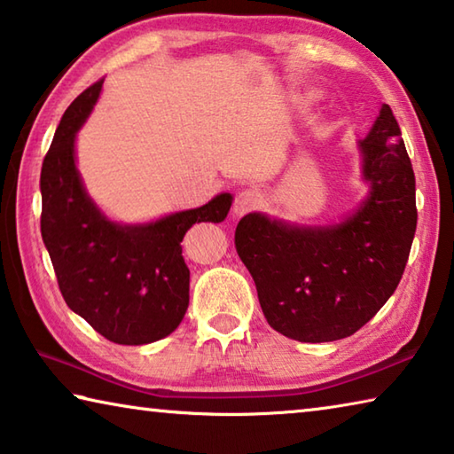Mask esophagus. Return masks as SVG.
I'll use <instances>...</instances> for the list:
<instances>
[{
	"label": "esophagus",
	"instance_id": "obj_1",
	"mask_svg": "<svg viewBox=\"0 0 454 454\" xmlns=\"http://www.w3.org/2000/svg\"><path fill=\"white\" fill-rule=\"evenodd\" d=\"M260 204H262V196H260V192L242 190L234 200V208H232L234 218H242L244 214H248L254 208H258Z\"/></svg>",
	"mask_w": 454,
	"mask_h": 454
}]
</instances>
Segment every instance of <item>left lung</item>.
<instances>
[{
  "label": "left lung",
  "instance_id": "left-lung-1",
  "mask_svg": "<svg viewBox=\"0 0 454 454\" xmlns=\"http://www.w3.org/2000/svg\"><path fill=\"white\" fill-rule=\"evenodd\" d=\"M363 202L326 226L290 224L262 212L238 222L234 244L276 333L298 342L355 334L403 278L417 230L414 172L401 128L382 104L358 142Z\"/></svg>",
  "mask_w": 454,
  "mask_h": 454
}]
</instances>
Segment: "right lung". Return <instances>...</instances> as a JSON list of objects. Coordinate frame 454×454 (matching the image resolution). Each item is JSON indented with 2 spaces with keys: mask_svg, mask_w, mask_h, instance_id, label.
I'll return each instance as SVG.
<instances>
[{
  "mask_svg": "<svg viewBox=\"0 0 454 454\" xmlns=\"http://www.w3.org/2000/svg\"><path fill=\"white\" fill-rule=\"evenodd\" d=\"M102 82L61 116L42 164V238L66 304L107 340L128 347L172 334L188 310L190 270L184 234L224 220L232 194L144 224H121L90 198L75 166V134L94 110Z\"/></svg>",
  "mask_w": 454,
  "mask_h": 454,
  "instance_id": "add662e5",
  "label": "right lung"
}]
</instances>
